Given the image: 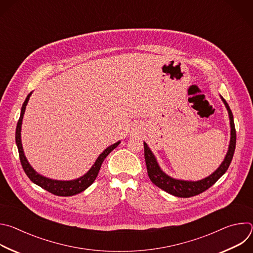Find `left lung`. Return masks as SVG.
Returning a JSON list of instances; mask_svg holds the SVG:
<instances>
[{
	"instance_id": "left-lung-1",
	"label": "left lung",
	"mask_w": 253,
	"mask_h": 253,
	"mask_svg": "<svg viewBox=\"0 0 253 253\" xmlns=\"http://www.w3.org/2000/svg\"><path fill=\"white\" fill-rule=\"evenodd\" d=\"M221 97V96H220ZM226 109L228 111L229 115V120H230V143H229V147L228 151L226 153V156L221 163V165L216 169L211 175L208 177L198 180V181H185V180H179V179H174L167 174H165L161 168L159 167L157 160L148 147L147 144L144 142V157H145V162L147 166V172L150 180L152 181L153 184L161 188L162 190L168 192L169 194H172L177 197H191L198 195L208 188H210L217 180L226 172L228 169L231 160L233 158V154L235 151V145H236V131H235V126H234V121H233V115L230 110V108L227 104V102L224 100L223 97H221Z\"/></svg>"
}]
</instances>
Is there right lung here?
I'll list each match as a JSON object with an SVG mask.
<instances>
[{
    "label": "right lung",
    "mask_w": 253,
    "mask_h": 253,
    "mask_svg": "<svg viewBox=\"0 0 253 253\" xmlns=\"http://www.w3.org/2000/svg\"><path fill=\"white\" fill-rule=\"evenodd\" d=\"M32 93H30L21 109V115H20V119L18 121L17 124V128H16V144L18 147V151H19V156H20V161L22 164V167L25 171V173L27 174V176L29 177V179L31 181L35 184H37L38 186L42 187L43 189L51 192L54 195H58V196H72L78 194L82 191H84L85 189H87L94 181L95 179L99 173V170L101 168V165L103 163V161L105 160V158L110 154L111 151H113L119 144L120 141L116 142L113 145L109 146L108 148H106L97 158L96 162L94 163V165L91 167V169L82 177L75 179V180H70V181H61V180H53V179H49L47 177L42 176L41 174L36 172L33 167L30 165V163L28 162L25 154H24V150H23V146H22V141H21V128H22V121H23V116L25 114V110H26V106L28 104V101L30 99Z\"/></svg>",
    "instance_id": "obj_1"
}]
</instances>
